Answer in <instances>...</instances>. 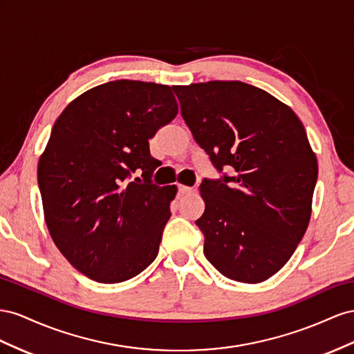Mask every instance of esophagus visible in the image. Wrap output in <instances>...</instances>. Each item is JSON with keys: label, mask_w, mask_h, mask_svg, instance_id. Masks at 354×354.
Wrapping results in <instances>:
<instances>
[{"label": "esophagus", "mask_w": 354, "mask_h": 354, "mask_svg": "<svg viewBox=\"0 0 354 354\" xmlns=\"http://www.w3.org/2000/svg\"><path fill=\"white\" fill-rule=\"evenodd\" d=\"M178 189L180 194H189V193H194L196 188L193 187H185V185H178Z\"/></svg>", "instance_id": "34e87169"}]
</instances>
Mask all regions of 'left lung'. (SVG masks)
<instances>
[{"instance_id": "1", "label": "left lung", "mask_w": 354, "mask_h": 354, "mask_svg": "<svg viewBox=\"0 0 354 354\" xmlns=\"http://www.w3.org/2000/svg\"><path fill=\"white\" fill-rule=\"evenodd\" d=\"M180 114L219 179H203L196 221L205 257L221 274L259 283L283 267L304 236L317 160L297 114L241 82L175 86ZM231 165L235 175L221 171Z\"/></svg>"}]
</instances>
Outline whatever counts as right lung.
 Instances as JSON below:
<instances>
[{
  "instance_id": "obj_1",
  "label": "right lung",
  "mask_w": 354,
  "mask_h": 354,
  "mask_svg": "<svg viewBox=\"0 0 354 354\" xmlns=\"http://www.w3.org/2000/svg\"><path fill=\"white\" fill-rule=\"evenodd\" d=\"M178 114L169 86L117 80L73 100L38 163L55 245L99 283L138 276L158 254L176 187L151 184L158 163L148 139ZM143 170L144 183L131 180Z\"/></svg>"
}]
</instances>
